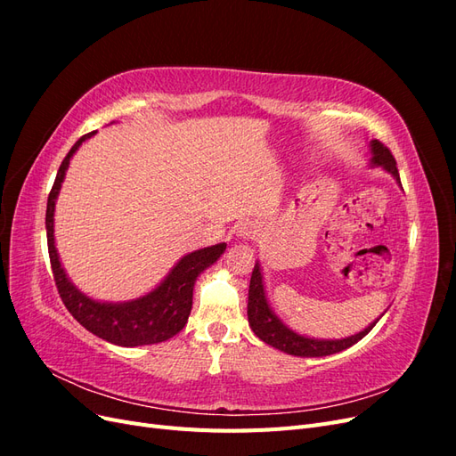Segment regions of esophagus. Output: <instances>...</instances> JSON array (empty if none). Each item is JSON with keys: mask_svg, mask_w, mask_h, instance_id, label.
I'll return each mask as SVG.
<instances>
[{"mask_svg": "<svg viewBox=\"0 0 456 456\" xmlns=\"http://www.w3.org/2000/svg\"><path fill=\"white\" fill-rule=\"evenodd\" d=\"M258 233V226L253 223V220H247V223H241L240 224V230H238V236L243 238V240H253Z\"/></svg>", "mask_w": 456, "mask_h": 456, "instance_id": "obj_1", "label": "esophagus"}]
</instances>
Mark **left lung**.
I'll return each mask as SVG.
<instances>
[{
	"mask_svg": "<svg viewBox=\"0 0 456 456\" xmlns=\"http://www.w3.org/2000/svg\"><path fill=\"white\" fill-rule=\"evenodd\" d=\"M369 146H370V156H372L370 158V167H382L384 171H388L395 178L397 184L402 186V181H399V173H397L395 159L392 156V151L379 141H370ZM247 317H249V325L253 329V333L262 342H266V344H270V346L278 348L285 354L298 355V357H323V355L338 354L342 350H346V348L354 346L355 342H360L380 320V317H379L377 322H372L370 325H367L363 330H360V333H355V335L346 337V338L323 340V338H310V337H305V335H298V333H295L293 329H289L270 308V302L266 298L265 281H262V272H260L258 262L253 268L251 283H249V302H247Z\"/></svg>",
	"mask_w": 456,
	"mask_h": 456,
	"instance_id": "8db88e82",
	"label": "left lung"
}]
</instances>
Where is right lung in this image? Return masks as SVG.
<instances>
[{"mask_svg": "<svg viewBox=\"0 0 456 456\" xmlns=\"http://www.w3.org/2000/svg\"><path fill=\"white\" fill-rule=\"evenodd\" d=\"M94 133H87L68 151L62 159L57 178L49 191L45 228L51 268L57 283L59 295L76 320L99 338L118 344V346H144L173 338L188 322L194 297V283L198 275L209 268L224 253L226 243L203 247L200 251L188 253L176 262L165 280L144 297L127 302H101L84 295L68 280L61 265V258L54 247V203L64 181L68 165H70L76 150L91 139Z\"/></svg>", "mask_w": 456, "mask_h": 456, "instance_id": "1", "label": "right lung"}]
</instances>
